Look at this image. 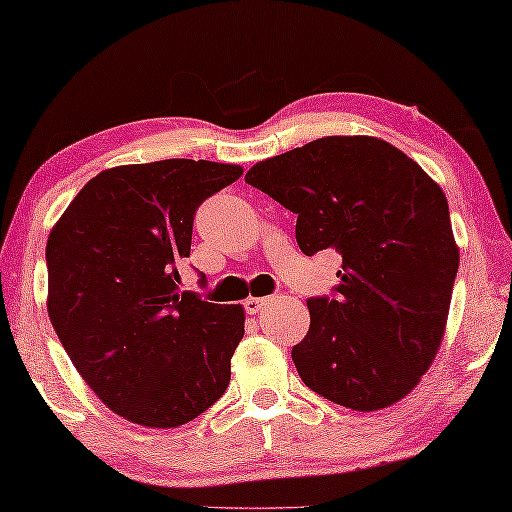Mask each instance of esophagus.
<instances>
[{
  "instance_id": "esophagus-1",
  "label": "esophagus",
  "mask_w": 512,
  "mask_h": 512,
  "mask_svg": "<svg viewBox=\"0 0 512 512\" xmlns=\"http://www.w3.org/2000/svg\"><path fill=\"white\" fill-rule=\"evenodd\" d=\"M265 301H267V299H263V297H249V299L245 301V311H247L249 315H256V313L261 311V308L265 306Z\"/></svg>"
}]
</instances>
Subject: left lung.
<instances>
[{
    "instance_id": "obj_1",
    "label": "left lung",
    "mask_w": 512,
    "mask_h": 512,
    "mask_svg": "<svg viewBox=\"0 0 512 512\" xmlns=\"http://www.w3.org/2000/svg\"><path fill=\"white\" fill-rule=\"evenodd\" d=\"M297 215L306 256H342L335 299H308L311 329L292 347L308 388L360 413L404 399L447 329L460 251L442 188L374 136H326L245 174Z\"/></svg>"
}]
</instances>
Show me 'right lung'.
<instances>
[{
	"mask_svg": "<svg viewBox=\"0 0 512 512\" xmlns=\"http://www.w3.org/2000/svg\"><path fill=\"white\" fill-rule=\"evenodd\" d=\"M240 174L190 158L108 167L49 231V320L81 379L124 420L174 429L229 385L245 308L181 292L177 265L201 201Z\"/></svg>",
	"mask_w": 512,
	"mask_h": 512,
	"instance_id": "right-lung-1",
	"label": "right lung"
}]
</instances>
